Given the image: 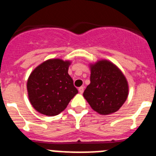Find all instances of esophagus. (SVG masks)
<instances>
[{
	"label": "esophagus",
	"instance_id": "obj_1",
	"mask_svg": "<svg viewBox=\"0 0 156 156\" xmlns=\"http://www.w3.org/2000/svg\"><path fill=\"white\" fill-rule=\"evenodd\" d=\"M78 91H79V93L82 94V93H83L84 92V87L83 86H81V87L78 88Z\"/></svg>",
	"mask_w": 156,
	"mask_h": 156
}]
</instances>
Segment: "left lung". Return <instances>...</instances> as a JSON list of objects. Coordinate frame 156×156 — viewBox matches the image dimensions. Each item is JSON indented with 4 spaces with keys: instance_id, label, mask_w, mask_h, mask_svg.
<instances>
[{
    "instance_id": "1",
    "label": "left lung",
    "mask_w": 156,
    "mask_h": 156,
    "mask_svg": "<svg viewBox=\"0 0 156 156\" xmlns=\"http://www.w3.org/2000/svg\"><path fill=\"white\" fill-rule=\"evenodd\" d=\"M90 84L84 98L93 111L108 115L119 111L129 95V84L122 70L110 60L103 59L89 63Z\"/></svg>"
}]
</instances>
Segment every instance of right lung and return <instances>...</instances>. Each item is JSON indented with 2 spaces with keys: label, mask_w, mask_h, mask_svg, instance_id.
Listing matches in <instances>:
<instances>
[{
  "label": "right lung",
  "mask_w": 156,
  "mask_h": 156,
  "mask_svg": "<svg viewBox=\"0 0 156 156\" xmlns=\"http://www.w3.org/2000/svg\"><path fill=\"white\" fill-rule=\"evenodd\" d=\"M70 60L47 59L30 73L27 83L28 98L39 113L55 116L67 108L78 93L68 74Z\"/></svg>",
  "instance_id": "right-lung-1"
}]
</instances>
